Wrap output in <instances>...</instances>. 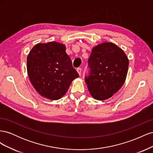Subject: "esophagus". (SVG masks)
Instances as JSON below:
<instances>
[{
  "label": "esophagus",
  "mask_w": 153,
  "mask_h": 153,
  "mask_svg": "<svg viewBox=\"0 0 153 153\" xmlns=\"http://www.w3.org/2000/svg\"><path fill=\"white\" fill-rule=\"evenodd\" d=\"M76 71H77L78 73L79 74V75H81V74H82V69L81 68H77Z\"/></svg>",
  "instance_id": "1"
}]
</instances>
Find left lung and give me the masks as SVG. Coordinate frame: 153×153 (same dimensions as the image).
<instances>
[{
  "label": "left lung",
  "instance_id": "8db88e82",
  "mask_svg": "<svg viewBox=\"0 0 153 153\" xmlns=\"http://www.w3.org/2000/svg\"><path fill=\"white\" fill-rule=\"evenodd\" d=\"M88 62L91 71L85 76V82L92 98L107 100L122 87L126 78L129 60L118 46L110 42L95 46Z\"/></svg>",
  "mask_w": 153,
  "mask_h": 153
}]
</instances>
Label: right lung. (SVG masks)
<instances>
[{
    "instance_id": "add662e5",
    "label": "right lung",
    "mask_w": 153,
    "mask_h": 153,
    "mask_svg": "<svg viewBox=\"0 0 153 153\" xmlns=\"http://www.w3.org/2000/svg\"><path fill=\"white\" fill-rule=\"evenodd\" d=\"M27 69L36 91L51 100L61 98L72 81L79 76L66 52L65 45L55 41L36 44L27 55Z\"/></svg>"
}]
</instances>
